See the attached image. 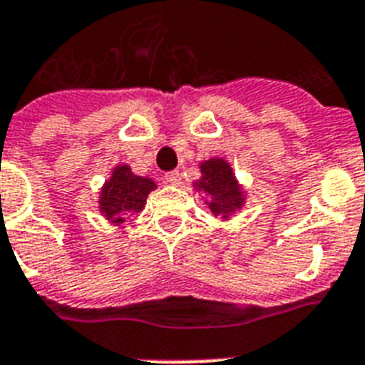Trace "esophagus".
<instances>
[{
  "mask_svg": "<svg viewBox=\"0 0 365 365\" xmlns=\"http://www.w3.org/2000/svg\"><path fill=\"white\" fill-rule=\"evenodd\" d=\"M165 182H167L168 185H180V183H182V174L178 173V170L167 173L165 174Z\"/></svg>",
  "mask_w": 365,
  "mask_h": 365,
  "instance_id": "34e87169",
  "label": "esophagus"
}]
</instances>
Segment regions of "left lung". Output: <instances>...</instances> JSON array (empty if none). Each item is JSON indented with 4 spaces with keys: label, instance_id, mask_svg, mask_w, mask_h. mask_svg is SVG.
Listing matches in <instances>:
<instances>
[{
    "label": "left lung",
    "instance_id": "1",
    "mask_svg": "<svg viewBox=\"0 0 365 365\" xmlns=\"http://www.w3.org/2000/svg\"><path fill=\"white\" fill-rule=\"evenodd\" d=\"M200 180L195 182V189L210 195L208 208L215 217L229 219L230 213L244 206V192L232 168L225 159H208L200 163Z\"/></svg>",
    "mask_w": 365,
    "mask_h": 365
}]
</instances>
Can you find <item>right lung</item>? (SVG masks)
I'll list each match as a JSON object with an SVG mask.
<instances>
[{
  "mask_svg": "<svg viewBox=\"0 0 365 365\" xmlns=\"http://www.w3.org/2000/svg\"><path fill=\"white\" fill-rule=\"evenodd\" d=\"M157 185L150 178L136 176L131 173L129 165H118L112 170L101 189L99 210L110 223L120 225L125 221V215L140 213L144 210L148 195Z\"/></svg>",
  "mask_w": 365,
  "mask_h": 365,
  "instance_id": "add662e5",
  "label": "right lung"
}]
</instances>
